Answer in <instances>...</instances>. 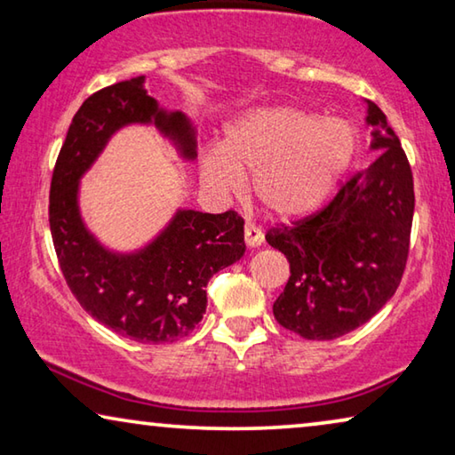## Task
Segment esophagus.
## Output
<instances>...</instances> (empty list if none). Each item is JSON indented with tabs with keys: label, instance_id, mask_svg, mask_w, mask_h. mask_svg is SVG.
<instances>
[{
	"label": "esophagus",
	"instance_id": "1",
	"mask_svg": "<svg viewBox=\"0 0 455 455\" xmlns=\"http://www.w3.org/2000/svg\"><path fill=\"white\" fill-rule=\"evenodd\" d=\"M243 240H246L248 248H258L264 242L262 229L256 228L254 223H246V226H243Z\"/></svg>",
	"mask_w": 455,
	"mask_h": 455
}]
</instances>
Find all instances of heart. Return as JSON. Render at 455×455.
Returning a JSON list of instances; mask_svg holds the SVG:
<instances>
[{"label":"heart","mask_w":455,"mask_h":455,"mask_svg":"<svg viewBox=\"0 0 455 455\" xmlns=\"http://www.w3.org/2000/svg\"><path fill=\"white\" fill-rule=\"evenodd\" d=\"M355 155L354 130L341 120L276 106L248 111L226 128L221 148L201 158V180L232 197L251 174V193L272 218L291 220L327 197Z\"/></svg>","instance_id":"heart-1"}]
</instances>
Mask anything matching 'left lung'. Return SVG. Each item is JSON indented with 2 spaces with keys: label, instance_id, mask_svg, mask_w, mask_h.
Segmentation results:
<instances>
[{
  "label": "left lung",
  "instance_id": "8db88e82",
  "mask_svg": "<svg viewBox=\"0 0 455 455\" xmlns=\"http://www.w3.org/2000/svg\"><path fill=\"white\" fill-rule=\"evenodd\" d=\"M379 158L355 172L319 212L270 228L291 276L272 311L305 339H335L374 317L401 284L413 226V172L401 140L368 101Z\"/></svg>",
  "mask_w": 455,
  "mask_h": 455
}]
</instances>
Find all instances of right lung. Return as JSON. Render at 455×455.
<instances>
[{
	"label": "right lung",
	"instance_id": "1",
	"mask_svg": "<svg viewBox=\"0 0 455 455\" xmlns=\"http://www.w3.org/2000/svg\"><path fill=\"white\" fill-rule=\"evenodd\" d=\"M144 81H120L83 101L54 164L48 221L60 270L83 309L140 344H169L204 319L209 278L240 260L246 243L243 220L232 209H179L156 240L132 254L109 251L89 234L76 201L79 180L124 125L155 124L187 160L197 156L191 122L160 109Z\"/></svg>",
	"mask_w": 455,
	"mask_h": 455
}]
</instances>
